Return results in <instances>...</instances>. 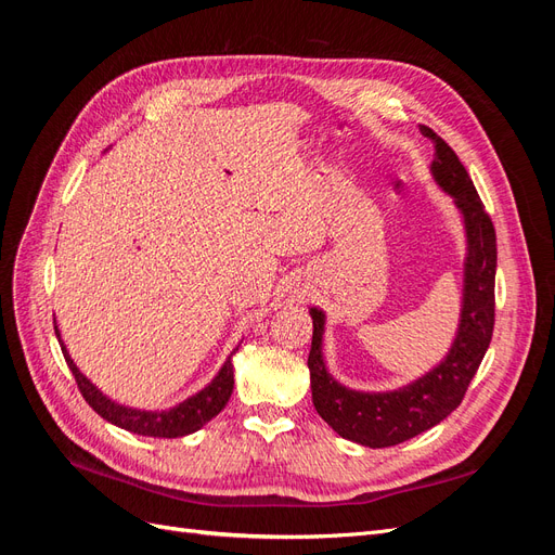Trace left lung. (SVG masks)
<instances>
[{"label":"left lung","mask_w":555,"mask_h":555,"mask_svg":"<svg viewBox=\"0 0 555 555\" xmlns=\"http://www.w3.org/2000/svg\"><path fill=\"white\" fill-rule=\"evenodd\" d=\"M422 133L435 145L430 173L461 210L467 241L461 319L447 357L426 375L393 391L347 389L333 379L324 361L326 314L310 308L312 347L308 367L314 410L340 438L371 449L412 440L456 410L493 338L498 263L493 222L456 153L430 127L422 125Z\"/></svg>","instance_id":"obj_1"}]
</instances>
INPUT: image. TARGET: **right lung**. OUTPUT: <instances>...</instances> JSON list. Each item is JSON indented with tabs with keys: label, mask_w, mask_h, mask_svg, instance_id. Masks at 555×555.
Returning <instances> with one entry per match:
<instances>
[{
	"label": "right lung",
	"mask_w": 555,
	"mask_h": 555,
	"mask_svg": "<svg viewBox=\"0 0 555 555\" xmlns=\"http://www.w3.org/2000/svg\"><path fill=\"white\" fill-rule=\"evenodd\" d=\"M55 335L62 347V354L66 359V365L76 377L78 389L82 398L88 400V405L99 414L104 416L106 422H111L117 428H125L129 433L137 435H147V438H184L198 428H204L212 416L220 414L224 405L231 398L233 391V363L231 357L236 354V349L231 351L224 365L220 367V373L212 377L208 386H204L198 393L190 396L188 400L178 402L176 408L169 410H137L129 405H120V402L111 400L106 393H102L96 386L78 371V365L66 351V345L60 338V328L55 326Z\"/></svg>",
	"instance_id": "obj_1"
}]
</instances>
